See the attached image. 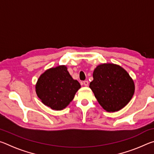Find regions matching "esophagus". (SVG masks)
I'll return each instance as SVG.
<instances>
[{
  "label": "esophagus",
  "instance_id": "1",
  "mask_svg": "<svg viewBox=\"0 0 154 154\" xmlns=\"http://www.w3.org/2000/svg\"><path fill=\"white\" fill-rule=\"evenodd\" d=\"M88 81H87V80H85V81H84V82H83V85H85V86H88Z\"/></svg>",
  "mask_w": 154,
  "mask_h": 154
}]
</instances>
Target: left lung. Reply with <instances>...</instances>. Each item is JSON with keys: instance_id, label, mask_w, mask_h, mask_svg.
<instances>
[{"instance_id": "left-lung-1", "label": "left lung", "mask_w": 154, "mask_h": 154, "mask_svg": "<svg viewBox=\"0 0 154 154\" xmlns=\"http://www.w3.org/2000/svg\"><path fill=\"white\" fill-rule=\"evenodd\" d=\"M90 88L98 103L109 112L124 108L134 92V83L125 70L118 65L103 64L93 72Z\"/></svg>"}]
</instances>
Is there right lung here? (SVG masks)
<instances>
[{"label": "right lung", "mask_w": 154, "mask_h": 154, "mask_svg": "<svg viewBox=\"0 0 154 154\" xmlns=\"http://www.w3.org/2000/svg\"><path fill=\"white\" fill-rule=\"evenodd\" d=\"M80 88V83L72 79L67 68L59 66L41 75L36 84V92L44 105L58 111L71 102Z\"/></svg>", "instance_id": "add662e5"}]
</instances>
